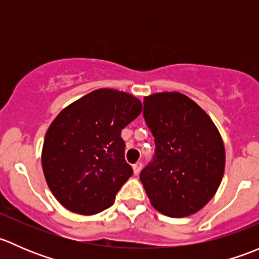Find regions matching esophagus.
I'll list each match as a JSON object with an SVG mask.
<instances>
[{"label": "esophagus", "mask_w": 259, "mask_h": 259, "mask_svg": "<svg viewBox=\"0 0 259 259\" xmlns=\"http://www.w3.org/2000/svg\"><path fill=\"white\" fill-rule=\"evenodd\" d=\"M142 168H143V164L142 163H137V164H134V165H133V171H134L135 176H138V174L140 173Z\"/></svg>", "instance_id": "1"}]
</instances>
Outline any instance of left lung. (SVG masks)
<instances>
[{"label":"left lung","instance_id":"left-lung-1","mask_svg":"<svg viewBox=\"0 0 259 259\" xmlns=\"http://www.w3.org/2000/svg\"><path fill=\"white\" fill-rule=\"evenodd\" d=\"M144 117L155 140V155L140 173L151 205L183 218L214 197L226 166L218 127L195 101L178 91L144 98Z\"/></svg>","mask_w":259,"mask_h":259}]
</instances>
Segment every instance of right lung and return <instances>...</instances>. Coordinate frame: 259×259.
<instances>
[{
	"mask_svg": "<svg viewBox=\"0 0 259 259\" xmlns=\"http://www.w3.org/2000/svg\"><path fill=\"white\" fill-rule=\"evenodd\" d=\"M142 101L98 89L62 109L50 124L41 164L50 190L66 209L94 215L113 205L132 177L121 130L142 113Z\"/></svg>",
	"mask_w": 259,
	"mask_h": 259,
	"instance_id": "obj_1",
	"label": "right lung"
}]
</instances>
